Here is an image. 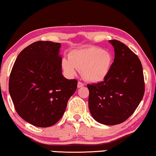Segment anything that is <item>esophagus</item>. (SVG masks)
Listing matches in <instances>:
<instances>
[{
  "label": "esophagus",
  "mask_w": 156,
  "mask_h": 156,
  "mask_svg": "<svg viewBox=\"0 0 156 156\" xmlns=\"http://www.w3.org/2000/svg\"><path fill=\"white\" fill-rule=\"evenodd\" d=\"M83 86H84V83H82V82H80V81H78V88L83 87Z\"/></svg>",
  "instance_id": "esophagus-1"
}]
</instances>
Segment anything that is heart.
<instances>
[{
  "mask_svg": "<svg viewBox=\"0 0 156 156\" xmlns=\"http://www.w3.org/2000/svg\"><path fill=\"white\" fill-rule=\"evenodd\" d=\"M68 58L62 61L65 72L69 76H74L77 70L82 71L84 79L93 83L104 80L111 67L110 54L98 47L73 51Z\"/></svg>",
  "mask_w": 156,
  "mask_h": 156,
  "instance_id": "heart-1",
  "label": "heart"
}]
</instances>
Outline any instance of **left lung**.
I'll return each mask as SVG.
<instances>
[{"instance_id": "1", "label": "left lung", "mask_w": 156, "mask_h": 156, "mask_svg": "<svg viewBox=\"0 0 156 156\" xmlns=\"http://www.w3.org/2000/svg\"><path fill=\"white\" fill-rule=\"evenodd\" d=\"M109 42L115 58L102 82L88 84L89 108L95 121L105 125L123 123L134 113L144 93L142 65L136 54L123 43Z\"/></svg>"}]
</instances>
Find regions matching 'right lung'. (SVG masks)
Masks as SVG:
<instances>
[{
    "label": "right lung",
    "mask_w": 156,
    "mask_h": 156,
    "mask_svg": "<svg viewBox=\"0 0 156 156\" xmlns=\"http://www.w3.org/2000/svg\"><path fill=\"white\" fill-rule=\"evenodd\" d=\"M61 44L33 43L16 57L9 77V90L18 115L37 127H48L62 117L78 81L62 73Z\"/></svg>",
    "instance_id": "add662e5"
}]
</instances>
